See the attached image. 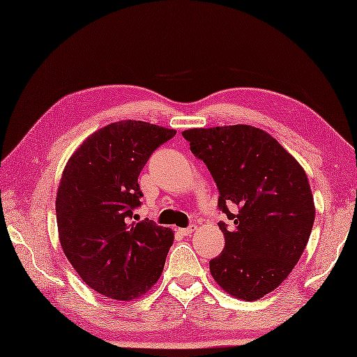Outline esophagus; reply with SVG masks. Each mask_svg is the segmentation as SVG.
Returning <instances> with one entry per match:
<instances>
[{
  "label": "esophagus",
  "mask_w": 357,
  "mask_h": 357,
  "mask_svg": "<svg viewBox=\"0 0 357 357\" xmlns=\"http://www.w3.org/2000/svg\"><path fill=\"white\" fill-rule=\"evenodd\" d=\"M195 230H196V225H190V227H187V229H179V233L184 234V236H190Z\"/></svg>",
  "instance_id": "esophagus-1"
}]
</instances>
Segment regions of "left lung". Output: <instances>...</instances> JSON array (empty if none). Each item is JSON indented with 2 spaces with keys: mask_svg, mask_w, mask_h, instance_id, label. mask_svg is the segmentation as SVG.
<instances>
[{
  "mask_svg": "<svg viewBox=\"0 0 357 357\" xmlns=\"http://www.w3.org/2000/svg\"><path fill=\"white\" fill-rule=\"evenodd\" d=\"M219 190L222 253L210 261L218 285L233 298L256 301L284 282L304 253L314 201L302 165L267 132L253 126L183 132ZM229 206L237 208L231 214Z\"/></svg>",
  "mask_w": 357,
  "mask_h": 357,
  "instance_id": "obj_1",
  "label": "left lung"
}]
</instances>
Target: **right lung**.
I'll list each match as a JSON object with an SVG mask.
<instances>
[{"label":"right lung","instance_id":"1","mask_svg":"<svg viewBox=\"0 0 357 357\" xmlns=\"http://www.w3.org/2000/svg\"><path fill=\"white\" fill-rule=\"evenodd\" d=\"M174 135L144 121H118L90 135L64 167L56 193L59 242L79 278L105 298L132 301L161 278L173 231L132 219L141 206L142 167Z\"/></svg>","mask_w":357,"mask_h":357}]
</instances>
